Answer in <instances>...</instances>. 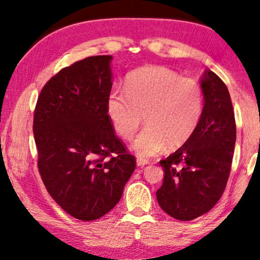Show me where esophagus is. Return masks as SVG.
I'll list each match as a JSON object with an SVG mask.
<instances>
[{"instance_id":"obj_1","label":"esophagus","mask_w":260,"mask_h":260,"mask_svg":"<svg viewBox=\"0 0 260 260\" xmlns=\"http://www.w3.org/2000/svg\"><path fill=\"white\" fill-rule=\"evenodd\" d=\"M136 165H137V167H144V166L149 165V161H148V159H145V158L137 157V159H136Z\"/></svg>"}]
</instances>
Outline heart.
I'll use <instances>...</instances> for the list:
<instances>
[{"mask_svg": "<svg viewBox=\"0 0 260 260\" xmlns=\"http://www.w3.org/2000/svg\"><path fill=\"white\" fill-rule=\"evenodd\" d=\"M125 93L110 92L106 113L124 140L134 136L144 116L147 126L131 144L140 157H151L167 147H182L204 115L201 85L165 66H144L131 72L125 79Z\"/></svg>", "mask_w": 260, "mask_h": 260, "instance_id": "1", "label": "heart"}]
</instances>
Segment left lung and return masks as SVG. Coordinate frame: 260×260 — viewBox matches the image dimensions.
Here are the masks:
<instances>
[{
    "label": "left lung",
    "instance_id": "1",
    "mask_svg": "<svg viewBox=\"0 0 260 260\" xmlns=\"http://www.w3.org/2000/svg\"><path fill=\"white\" fill-rule=\"evenodd\" d=\"M205 110L197 131L186 144L159 161L165 170L158 205L173 218L197 219L221 198L232 165L237 129L230 92L211 70L201 77Z\"/></svg>",
    "mask_w": 260,
    "mask_h": 260
}]
</instances>
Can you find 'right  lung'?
<instances>
[{
    "label": "right lung",
    "mask_w": 260,
    "mask_h": 260,
    "mask_svg": "<svg viewBox=\"0 0 260 260\" xmlns=\"http://www.w3.org/2000/svg\"><path fill=\"white\" fill-rule=\"evenodd\" d=\"M112 59L88 56L62 69L41 90L34 112L42 181L56 204L83 221L118 204L136 167L106 113Z\"/></svg>",
    "instance_id": "1"
}]
</instances>
